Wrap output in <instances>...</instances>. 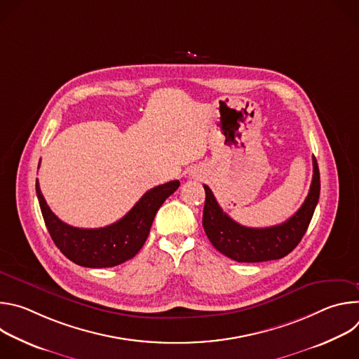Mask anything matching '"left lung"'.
<instances>
[{"label":"left lung","instance_id":"left-lung-1","mask_svg":"<svg viewBox=\"0 0 359 359\" xmlns=\"http://www.w3.org/2000/svg\"><path fill=\"white\" fill-rule=\"evenodd\" d=\"M313 182L302 206L287 222L266 229H251L236 223L219 206L210 187L203 184L206 191L203 227L215 248L238 263H260L285 257L309 229L320 198L321 182L316 158H313Z\"/></svg>","mask_w":359,"mask_h":359}]
</instances>
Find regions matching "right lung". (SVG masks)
Returning <instances> with one entry per match:
<instances>
[{"label":"right lung","instance_id":"1","mask_svg":"<svg viewBox=\"0 0 359 359\" xmlns=\"http://www.w3.org/2000/svg\"><path fill=\"white\" fill-rule=\"evenodd\" d=\"M179 186V180H172L147 190L121 220L111 226L78 229L53 213L41 193L38 179L35 183L41 213L55 245L67 259L89 269L115 267L133 259L143 247L159 208Z\"/></svg>","mask_w":359,"mask_h":359}]
</instances>
